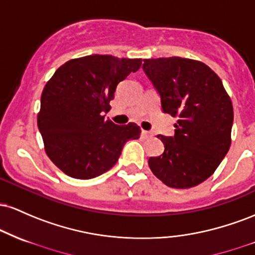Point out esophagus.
<instances>
[{
  "label": "esophagus",
  "mask_w": 255,
  "mask_h": 255,
  "mask_svg": "<svg viewBox=\"0 0 255 255\" xmlns=\"http://www.w3.org/2000/svg\"><path fill=\"white\" fill-rule=\"evenodd\" d=\"M141 135L144 137H148V136H152V133H151V131H147V130H141Z\"/></svg>",
  "instance_id": "obj_1"
}]
</instances>
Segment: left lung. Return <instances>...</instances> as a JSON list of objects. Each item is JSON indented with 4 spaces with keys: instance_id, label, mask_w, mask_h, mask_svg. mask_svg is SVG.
<instances>
[{
    "instance_id": "obj_1",
    "label": "left lung",
    "mask_w": 255,
    "mask_h": 255,
    "mask_svg": "<svg viewBox=\"0 0 255 255\" xmlns=\"http://www.w3.org/2000/svg\"><path fill=\"white\" fill-rule=\"evenodd\" d=\"M142 69L160 96L162 110L177 118L174 136H162L164 152L151 157L154 176L171 188H191L215 172L229 151L233 103L222 80L197 60H144Z\"/></svg>"
}]
</instances>
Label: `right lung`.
I'll use <instances>...</instances> for the list:
<instances>
[{
  "label": "right lung",
  "mask_w": 255,
  "mask_h": 255,
  "mask_svg": "<svg viewBox=\"0 0 255 255\" xmlns=\"http://www.w3.org/2000/svg\"><path fill=\"white\" fill-rule=\"evenodd\" d=\"M141 61L111 55L73 58L46 83L37 124L46 154L64 174L97 177L116 164L128 140L139 139V126H118L102 113L111 109L119 83L136 72Z\"/></svg>",
  "instance_id": "add662e5"
}]
</instances>
